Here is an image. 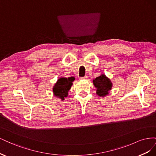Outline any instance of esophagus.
<instances>
[{
  "mask_svg": "<svg viewBox=\"0 0 156 156\" xmlns=\"http://www.w3.org/2000/svg\"><path fill=\"white\" fill-rule=\"evenodd\" d=\"M87 78H88L87 76H84V77H81L79 79L81 80V81H83V80H87Z\"/></svg>",
  "mask_w": 156,
  "mask_h": 156,
  "instance_id": "34e87169",
  "label": "esophagus"
}]
</instances>
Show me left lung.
<instances>
[{
  "label": "left lung",
  "instance_id": "1",
  "mask_svg": "<svg viewBox=\"0 0 156 156\" xmlns=\"http://www.w3.org/2000/svg\"><path fill=\"white\" fill-rule=\"evenodd\" d=\"M93 84L96 88V94L100 97H105L107 96L112 87L111 79L103 73L94 79Z\"/></svg>",
  "mask_w": 156,
  "mask_h": 156
}]
</instances>
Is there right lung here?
<instances>
[{
	"mask_svg": "<svg viewBox=\"0 0 156 156\" xmlns=\"http://www.w3.org/2000/svg\"><path fill=\"white\" fill-rule=\"evenodd\" d=\"M74 77H60L53 87V92L54 96L58 98L61 100H64L65 98L68 96V92L73 85Z\"/></svg>",
	"mask_w": 156,
	"mask_h": 156,
	"instance_id": "1",
	"label": "right lung"
}]
</instances>
